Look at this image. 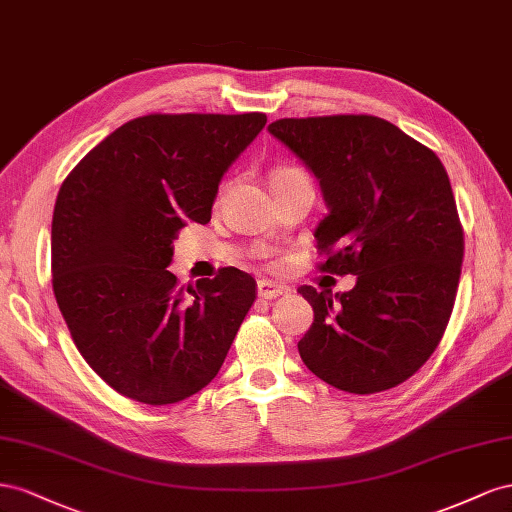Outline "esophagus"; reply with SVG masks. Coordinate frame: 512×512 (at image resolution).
<instances>
[{"label":"esophagus","mask_w":512,"mask_h":512,"mask_svg":"<svg viewBox=\"0 0 512 512\" xmlns=\"http://www.w3.org/2000/svg\"><path fill=\"white\" fill-rule=\"evenodd\" d=\"M285 294V287L274 283V281H259L257 283V296L264 298V300H274Z\"/></svg>","instance_id":"esophagus-1"}]
</instances>
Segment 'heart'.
I'll use <instances>...</instances> for the list:
<instances>
[{
    "label": "heart",
    "mask_w": 512,
    "mask_h": 512,
    "mask_svg": "<svg viewBox=\"0 0 512 512\" xmlns=\"http://www.w3.org/2000/svg\"><path fill=\"white\" fill-rule=\"evenodd\" d=\"M289 171H298V169H294V167H281V169H276V171L272 173V178H276V175H283V173H289Z\"/></svg>",
    "instance_id": "1"
}]
</instances>
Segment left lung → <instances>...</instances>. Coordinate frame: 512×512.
Masks as SVG:
<instances>
[{"label":"left lung","instance_id":"1","mask_svg":"<svg viewBox=\"0 0 512 512\" xmlns=\"http://www.w3.org/2000/svg\"><path fill=\"white\" fill-rule=\"evenodd\" d=\"M268 130L324 193L321 270L356 274L343 294L298 289L315 313L302 362L354 394L403 384L440 343L461 276L463 231L442 160L375 115L285 118Z\"/></svg>","mask_w":512,"mask_h":512}]
</instances>
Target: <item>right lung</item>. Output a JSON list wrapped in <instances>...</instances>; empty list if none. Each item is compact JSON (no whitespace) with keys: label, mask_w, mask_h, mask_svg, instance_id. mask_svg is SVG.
Wrapping results in <instances>:
<instances>
[{"label":"right lung","mask_w":512,"mask_h":512,"mask_svg":"<svg viewBox=\"0 0 512 512\" xmlns=\"http://www.w3.org/2000/svg\"><path fill=\"white\" fill-rule=\"evenodd\" d=\"M266 122L143 115L87 152L57 193L53 294L79 354L124 397L178 403L221 371L255 279L223 268L184 289L167 266L178 231L210 221L223 175Z\"/></svg>","instance_id":"1"}]
</instances>
